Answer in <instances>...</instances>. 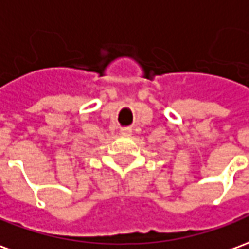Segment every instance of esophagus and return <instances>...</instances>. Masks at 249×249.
<instances>
[{
  "label": "esophagus",
  "instance_id": "esophagus-1",
  "mask_svg": "<svg viewBox=\"0 0 249 249\" xmlns=\"http://www.w3.org/2000/svg\"><path fill=\"white\" fill-rule=\"evenodd\" d=\"M121 134L130 135V134H131V128H130V127H122L121 128Z\"/></svg>",
  "mask_w": 249,
  "mask_h": 249
}]
</instances>
